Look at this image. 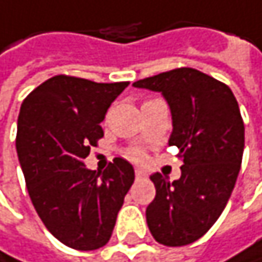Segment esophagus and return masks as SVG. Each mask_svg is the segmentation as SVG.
Instances as JSON below:
<instances>
[{"mask_svg":"<svg viewBox=\"0 0 262 262\" xmlns=\"http://www.w3.org/2000/svg\"><path fill=\"white\" fill-rule=\"evenodd\" d=\"M135 177H137V180H143V178H146V172L141 170V169H137L135 170Z\"/></svg>","mask_w":262,"mask_h":262,"instance_id":"1","label":"esophagus"}]
</instances>
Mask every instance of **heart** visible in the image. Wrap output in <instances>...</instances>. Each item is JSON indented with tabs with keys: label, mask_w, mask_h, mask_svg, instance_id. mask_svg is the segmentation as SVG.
Here are the masks:
<instances>
[{
	"label": "heart",
	"mask_w": 262,
	"mask_h": 262,
	"mask_svg": "<svg viewBox=\"0 0 262 262\" xmlns=\"http://www.w3.org/2000/svg\"><path fill=\"white\" fill-rule=\"evenodd\" d=\"M128 155L132 157L134 160H141V158H143V152L138 150V149H132V150L128 152Z\"/></svg>",
	"instance_id": "obj_1"
}]
</instances>
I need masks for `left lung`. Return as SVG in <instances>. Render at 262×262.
I'll return each instance as SVG.
<instances>
[{
	"instance_id": "left-lung-1",
	"label": "left lung",
	"mask_w": 262,
	"mask_h": 262,
	"mask_svg": "<svg viewBox=\"0 0 262 262\" xmlns=\"http://www.w3.org/2000/svg\"><path fill=\"white\" fill-rule=\"evenodd\" d=\"M160 92L172 113L169 146L183 158L180 180L152 173L155 200L146 218L154 238L180 247L200 239L223 213L244 152V122L232 90L218 79L181 67L134 82Z\"/></svg>"
}]
</instances>
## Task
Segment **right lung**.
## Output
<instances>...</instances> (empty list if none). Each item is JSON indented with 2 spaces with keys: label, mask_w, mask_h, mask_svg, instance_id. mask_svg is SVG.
I'll return each instance as SVG.
<instances>
[{
  "label": "right lung",
  "mask_w": 262,
  "mask_h": 262,
  "mask_svg": "<svg viewBox=\"0 0 262 262\" xmlns=\"http://www.w3.org/2000/svg\"><path fill=\"white\" fill-rule=\"evenodd\" d=\"M128 82H93L58 75L21 104L16 154L32 204L47 230L76 250L107 244L124 196L135 180L115 158L101 173L84 160L104 137L101 122Z\"/></svg>",
  "instance_id": "add662e5"
}]
</instances>
